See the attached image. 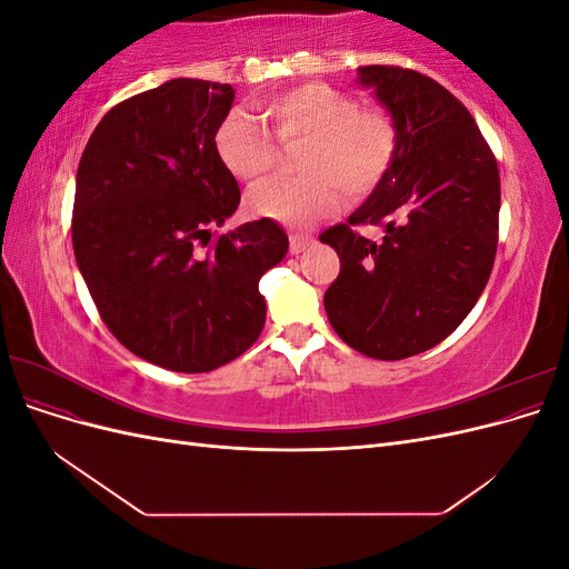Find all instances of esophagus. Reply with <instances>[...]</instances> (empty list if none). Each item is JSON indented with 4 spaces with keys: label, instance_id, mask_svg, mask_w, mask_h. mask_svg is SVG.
I'll return each mask as SVG.
<instances>
[{
    "label": "esophagus",
    "instance_id": "obj_1",
    "mask_svg": "<svg viewBox=\"0 0 569 569\" xmlns=\"http://www.w3.org/2000/svg\"><path fill=\"white\" fill-rule=\"evenodd\" d=\"M313 242H316L313 234H308V232H291V234H289V251H291V253H301V251H306L308 247H311Z\"/></svg>",
    "mask_w": 569,
    "mask_h": 569
}]
</instances>
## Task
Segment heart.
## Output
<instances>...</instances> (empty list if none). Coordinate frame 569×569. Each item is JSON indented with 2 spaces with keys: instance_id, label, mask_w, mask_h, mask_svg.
<instances>
[{
  "instance_id": "1",
  "label": "heart",
  "mask_w": 569,
  "mask_h": 569,
  "mask_svg": "<svg viewBox=\"0 0 569 569\" xmlns=\"http://www.w3.org/2000/svg\"><path fill=\"white\" fill-rule=\"evenodd\" d=\"M256 113L282 144H301V178L253 189L247 209L289 228H306L335 213L343 189L366 197L385 180L399 151L396 120L327 82H306L256 101ZM216 157L237 180L256 184L274 166V147L256 116L232 109L213 137Z\"/></svg>"
}]
</instances>
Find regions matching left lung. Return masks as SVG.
<instances>
[{"instance_id": "8db88e82", "label": "left lung", "mask_w": 569, "mask_h": 569, "mask_svg": "<svg viewBox=\"0 0 569 569\" xmlns=\"http://www.w3.org/2000/svg\"><path fill=\"white\" fill-rule=\"evenodd\" d=\"M399 128V151L368 201L320 234L341 261L325 311L351 349L401 360L437 347L485 291L498 244L501 180L475 118L432 78L401 66H363ZM382 224V243L351 224Z\"/></svg>"}]
</instances>
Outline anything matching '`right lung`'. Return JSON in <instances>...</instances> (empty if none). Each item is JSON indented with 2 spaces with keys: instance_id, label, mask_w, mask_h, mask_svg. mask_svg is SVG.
Listing matches in <instances>:
<instances>
[{
  "instance_id": "obj_1",
  "label": "right lung",
  "mask_w": 569,
  "mask_h": 569,
  "mask_svg": "<svg viewBox=\"0 0 569 569\" xmlns=\"http://www.w3.org/2000/svg\"><path fill=\"white\" fill-rule=\"evenodd\" d=\"M232 84L176 78L99 120L76 176L73 251L92 301L128 351L173 372L242 356L266 325L258 280L287 232L261 218L213 237L239 184L213 137Z\"/></svg>"
}]
</instances>
